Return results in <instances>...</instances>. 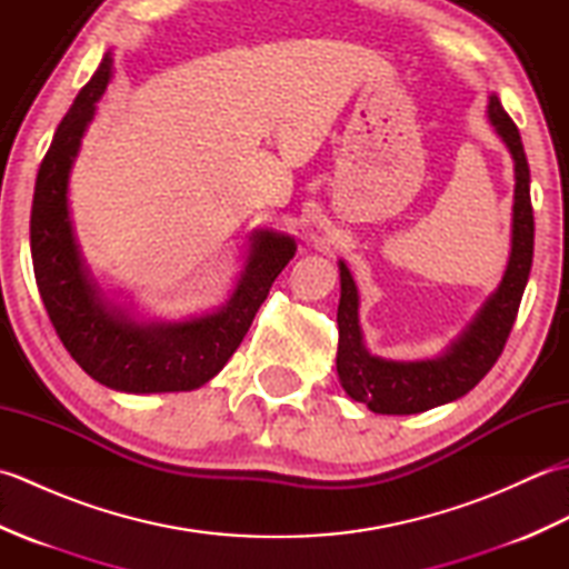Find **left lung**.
Here are the masks:
<instances>
[{"instance_id": "obj_1", "label": "left lung", "mask_w": 569, "mask_h": 569, "mask_svg": "<svg viewBox=\"0 0 569 569\" xmlns=\"http://www.w3.org/2000/svg\"><path fill=\"white\" fill-rule=\"evenodd\" d=\"M489 122L513 159V220L511 257L497 291L467 325V330L445 349V355L420 361H393L373 357L359 328V293L347 263L340 261V345L337 373L349 398L367 403L381 416L422 413L435 406L457 401L469 393L497 365L518 316V306L533 263V204H530V168L523 141L513 119L506 114L497 94H489Z\"/></svg>"}]
</instances>
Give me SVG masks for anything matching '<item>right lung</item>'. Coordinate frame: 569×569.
Instances as JSON below:
<instances>
[{
  "mask_svg": "<svg viewBox=\"0 0 569 569\" xmlns=\"http://www.w3.org/2000/svg\"><path fill=\"white\" fill-rule=\"evenodd\" d=\"M110 80L112 53H104L41 161L31 204L36 286L60 342L94 381L124 393L192 391L208 383L244 340L276 276L293 259L296 239L257 229L232 298L210 316L139 322L110 303L80 257L68 210L72 163Z\"/></svg>",
  "mask_w": 569,
  "mask_h": 569,
  "instance_id": "obj_1",
  "label": "right lung"
}]
</instances>
